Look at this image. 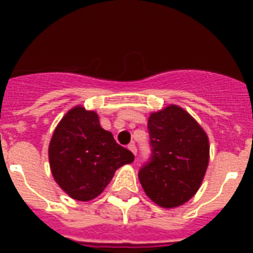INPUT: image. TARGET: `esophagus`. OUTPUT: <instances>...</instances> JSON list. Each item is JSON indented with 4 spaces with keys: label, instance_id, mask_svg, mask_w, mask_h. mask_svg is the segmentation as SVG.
Segmentation results:
<instances>
[{
    "label": "esophagus",
    "instance_id": "obj_1",
    "mask_svg": "<svg viewBox=\"0 0 253 253\" xmlns=\"http://www.w3.org/2000/svg\"><path fill=\"white\" fill-rule=\"evenodd\" d=\"M128 150H130L134 155H136V151H138V150H136V146H135V143H130V144H128Z\"/></svg>",
    "mask_w": 253,
    "mask_h": 253
}]
</instances>
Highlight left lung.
Instances as JSON below:
<instances>
[{
    "label": "left lung",
    "mask_w": 253,
    "mask_h": 253,
    "mask_svg": "<svg viewBox=\"0 0 253 253\" xmlns=\"http://www.w3.org/2000/svg\"><path fill=\"white\" fill-rule=\"evenodd\" d=\"M151 158L139 169V181L155 204L176 208L192 198L209 164V139L181 107L170 105L148 118Z\"/></svg>",
    "instance_id": "obj_1"
}]
</instances>
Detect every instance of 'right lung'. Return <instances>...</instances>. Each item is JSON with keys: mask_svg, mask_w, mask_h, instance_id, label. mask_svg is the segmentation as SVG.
Here are the masks:
<instances>
[{"mask_svg": "<svg viewBox=\"0 0 253 253\" xmlns=\"http://www.w3.org/2000/svg\"><path fill=\"white\" fill-rule=\"evenodd\" d=\"M48 156L55 181L77 201L95 198L119 167L134 162V154L101 127L98 115L81 106L69 110L57 125Z\"/></svg>", "mask_w": 253, "mask_h": 253, "instance_id": "right-lung-1", "label": "right lung"}]
</instances>
